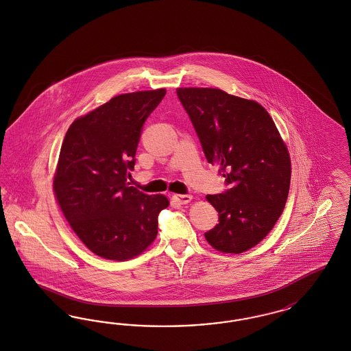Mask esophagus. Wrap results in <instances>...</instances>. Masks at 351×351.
Wrapping results in <instances>:
<instances>
[{
    "label": "esophagus",
    "instance_id": "1",
    "mask_svg": "<svg viewBox=\"0 0 351 351\" xmlns=\"http://www.w3.org/2000/svg\"><path fill=\"white\" fill-rule=\"evenodd\" d=\"M172 198L179 205H186V204H189L192 201L193 197L191 194H175Z\"/></svg>",
    "mask_w": 351,
    "mask_h": 351
}]
</instances>
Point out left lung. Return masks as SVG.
Returning <instances> with one entry per match:
<instances>
[{"label": "left lung", "instance_id": "obj_1", "mask_svg": "<svg viewBox=\"0 0 351 351\" xmlns=\"http://www.w3.org/2000/svg\"><path fill=\"white\" fill-rule=\"evenodd\" d=\"M206 159L220 167L230 189L208 194L219 223L206 241L226 254H241L276 224L289 193V152L267 110L256 101L217 88H178Z\"/></svg>", "mask_w": 351, "mask_h": 351}]
</instances>
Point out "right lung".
<instances>
[{"label": "right lung", "instance_id": "right-lung-1", "mask_svg": "<svg viewBox=\"0 0 351 351\" xmlns=\"http://www.w3.org/2000/svg\"><path fill=\"white\" fill-rule=\"evenodd\" d=\"M165 95L160 88L115 96L75 119L62 143L54 195L76 236L101 258L132 259L157 237L167 197L143 193L127 178L141 128Z\"/></svg>", "mask_w": 351, "mask_h": 351}]
</instances>
